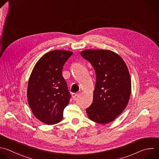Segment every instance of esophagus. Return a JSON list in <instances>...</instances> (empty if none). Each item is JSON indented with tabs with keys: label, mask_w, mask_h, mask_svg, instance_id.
Wrapping results in <instances>:
<instances>
[{
	"label": "esophagus",
	"mask_w": 159,
	"mask_h": 159,
	"mask_svg": "<svg viewBox=\"0 0 159 159\" xmlns=\"http://www.w3.org/2000/svg\"><path fill=\"white\" fill-rule=\"evenodd\" d=\"M78 95H79V93H73L72 94V98H73L74 100H76Z\"/></svg>",
	"instance_id": "1"
}]
</instances>
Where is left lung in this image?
<instances>
[{
	"instance_id": "left-lung-1",
	"label": "left lung",
	"mask_w": 159,
	"mask_h": 159,
	"mask_svg": "<svg viewBox=\"0 0 159 159\" xmlns=\"http://www.w3.org/2000/svg\"><path fill=\"white\" fill-rule=\"evenodd\" d=\"M82 57L93 66L96 84L93 101L86 109L89 118L98 124L114 121L126 108L131 94V79L123 59L110 50L86 49Z\"/></svg>"
}]
</instances>
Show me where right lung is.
I'll list each match as a JSON object with an SVG mask.
<instances>
[{
	"label": "right lung",
	"instance_id": "1",
	"mask_svg": "<svg viewBox=\"0 0 159 159\" xmlns=\"http://www.w3.org/2000/svg\"><path fill=\"white\" fill-rule=\"evenodd\" d=\"M73 54L65 50H54L42 56L30 75L27 101L34 116L47 125H54L63 118L70 95L62 76L64 64Z\"/></svg>",
	"mask_w": 159,
	"mask_h": 159
}]
</instances>
